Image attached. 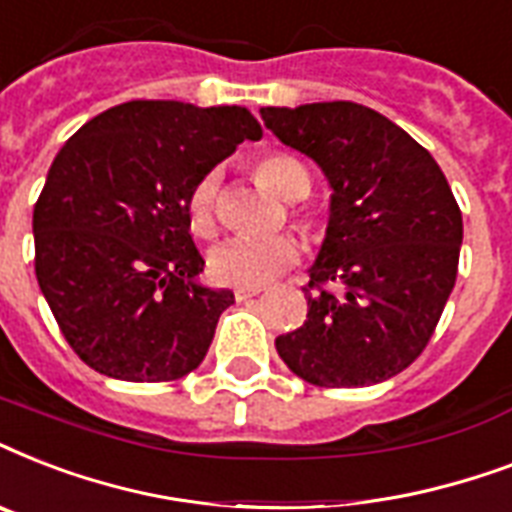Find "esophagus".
<instances>
[{"label": "esophagus", "mask_w": 512, "mask_h": 512, "mask_svg": "<svg viewBox=\"0 0 512 512\" xmlns=\"http://www.w3.org/2000/svg\"><path fill=\"white\" fill-rule=\"evenodd\" d=\"M260 295V289H236L233 292V297L239 300V303H247V300H252V297Z\"/></svg>", "instance_id": "esophagus-1"}]
</instances>
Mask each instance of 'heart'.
I'll use <instances>...</instances> for the list:
<instances>
[{
  "mask_svg": "<svg viewBox=\"0 0 512 512\" xmlns=\"http://www.w3.org/2000/svg\"><path fill=\"white\" fill-rule=\"evenodd\" d=\"M255 177L271 193L281 199H295L300 191H308L311 177L303 164L289 154H265L255 162ZM185 215L193 236L207 239L217 228V172H207L193 183ZM305 225H313L311 220ZM300 260V244L289 233L247 239L236 236L217 244L209 252V276L217 284L239 289H260Z\"/></svg>",
  "mask_w": 512,
  "mask_h": 512,
  "instance_id": "heart-1",
  "label": "heart"
}]
</instances>
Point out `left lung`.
Listing matches in <instances>:
<instances>
[{
  "label": "left lung",
  "mask_w": 512,
  "mask_h": 512,
  "mask_svg": "<svg viewBox=\"0 0 512 512\" xmlns=\"http://www.w3.org/2000/svg\"><path fill=\"white\" fill-rule=\"evenodd\" d=\"M260 116L335 191L305 287L308 319L276 337V350L319 388L390 380L425 350L452 295L460 204L436 159L372 108L332 100Z\"/></svg>",
  "instance_id": "obj_1"
}]
</instances>
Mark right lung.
<instances>
[{"label":"right lung","instance_id":"obj_1","mask_svg":"<svg viewBox=\"0 0 512 512\" xmlns=\"http://www.w3.org/2000/svg\"><path fill=\"white\" fill-rule=\"evenodd\" d=\"M263 130L247 108L130 100L60 148L34 204L36 281L95 372L180 380L204 361L231 289L204 271L185 201L193 183Z\"/></svg>","mask_w":512,"mask_h":512}]
</instances>
